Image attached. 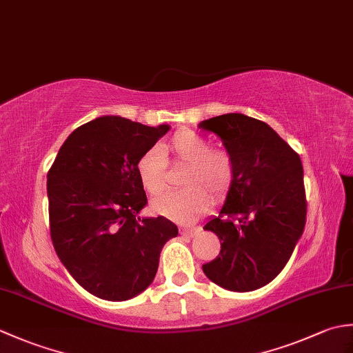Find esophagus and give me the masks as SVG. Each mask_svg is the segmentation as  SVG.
<instances>
[{
    "label": "esophagus",
    "mask_w": 353,
    "mask_h": 353,
    "mask_svg": "<svg viewBox=\"0 0 353 353\" xmlns=\"http://www.w3.org/2000/svg\"><path fill=\"white\" fill-rule=\"evenodd\" d=\"M179 232H181V235H185V236H196V235H199L200 229L199 228H181L179 229Z\"/></svg>",
    "instance_id": "34e87169"
}]
</instances>
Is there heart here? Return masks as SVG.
Here are the masks:
<instances>
[{"instance_id": "heart-1", "label": "heart", "mask_w": 353, "mask_h": 353, "mask_svg": "<svg viewBox=\"0 0 353 353\" xmlns=\"http://www.w3.org/2000/svg\"><path fill=\"white\" fill-rule=\"evenodd\" d=\"M165 159L183 165V191L165 194L153 203L154 212L167 219L188 224L203 215L211 196L221 200L228 196L235 182V157L226 148H214L211 141L191 129L172 134L167 144L152 147L139 157L137 174L142 188L157 197L167 188V163Z\"/></svg>"}]
</instances>
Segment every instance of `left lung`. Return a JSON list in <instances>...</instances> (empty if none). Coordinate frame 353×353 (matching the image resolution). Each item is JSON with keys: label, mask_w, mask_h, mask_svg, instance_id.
Wrapping results in <instances>:
<instances>
[{"label": "left lung", "mask_w": 353, "mask_h": 353, "mask_svg": "<svg viewBox=\"0 0 353 353\" xmlns=\"http://www.w3.org/2000/svg\"><path fill=\"white\" fill-rule=\"evenodd\" d=\"M199 127L220 137L236 163L226 203L205 226L220 238L221 250L203 272L230 291L258 290L282 272L303 234L301 156L268 124L243 114L209 118Z\"/></svg>", "instance_id": "1"}]
</instances>
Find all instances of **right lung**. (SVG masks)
Returning a JSON list of instances; mask_svg holds the SVG:
<instances>
[{
	"label": "right lung",
	"instance_id": "add662e5",
	"mask_svg": "<svg viewBox=\"0 0 353 353\" xmlns=\"http://www.w3.org/2000/svg\"><path fill=\"white\" fill-rule=\"evenodd\" d=\"M170 130L121 117L77 127L47 176L50 235L59 259L91 294L121 302L153 282L163 244L177 235L165 216L138 219L147 205L139 157Z\"/></svg>",
	"mask_w": 353,
	"mask_h": 353
}]
</instances>
